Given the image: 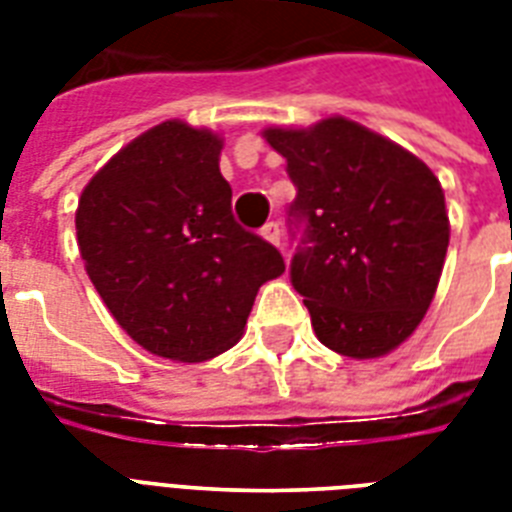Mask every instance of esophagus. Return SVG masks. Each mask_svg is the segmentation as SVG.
Wrapping results in <instances>:
<instances>
[{"instance_id":"obj_1","label":"esophagus","mask_w":512,"mask_h":512,"mask_svg":"<svg viewBox=\"0 0 512 512\" xmlns=\"http://www.w3.org/2000/svg\"><path fill=\"white\" fill-rule=\"evenodd\" d=\"M263 239H268L271 244H276V247H281V228L279 223H268L263 228Z\"/></svg>"}]
</instances>
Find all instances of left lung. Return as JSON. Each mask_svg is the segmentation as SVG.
<instances>
[{"label":"left lung","mask_w":512,"mask_h":512,"mask_svg":"<svg viewBox=\"0 0 512 512\" xmlns=\"http://www.w3.org/2000/svg\"><path fill=\"white\" fill-rule=\"evenodd\" d=\"M297 196L292 287L313 332L350 358L398 348L436 295L449 217L438 177L414 154L342 116L265 130Z\"/></svg>","instance_id":"1"}]
</instances>
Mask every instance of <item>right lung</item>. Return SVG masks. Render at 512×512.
I'll return each mask as SVG.
<instances>
[{
	"label": "right lung",
	"instance_id": "obj_1",
	"mask_svg": "<svg viewBox=\"0 0 512 512\" xmlns=\"http://www.w3.org/2000/svg\"><path fill=\"white\" fill-rule=\"evenodd\" d=\"M220 148L207 130L159 124L92 177L76 209L84 268L111 316L172 361L236 345L257 289L284 273L279 249L236 223Z\"/></svg>",
	"mask_w": 512,
	"mask_h": 512
}]
</instances>
